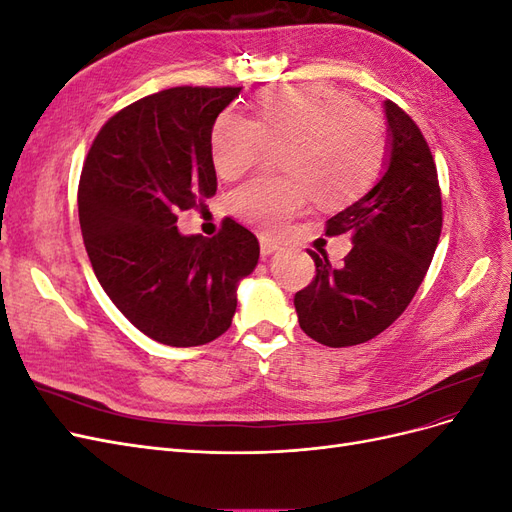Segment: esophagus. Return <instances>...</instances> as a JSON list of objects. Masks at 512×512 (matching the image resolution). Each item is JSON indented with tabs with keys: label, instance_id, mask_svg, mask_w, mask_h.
Listing matches in <instances>:
<instances>
[{
	"label": "esophagus",
	"instance_id": "obj_1",
	"mask_svg": "<svg viewBox=\"0 0 512 512\" xmlns=\"http://www.w3.org/2000/svg\"><path fill=\"white\" fill-rule=\"evenodd\" d=\"M275 250H277V245H275L271 239H267V237L260 239V254H262V256H269V254H273Z\"/></svg>",
	"mask_w": 512,
	"mask_h": 512
}]
</instances>
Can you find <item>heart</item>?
I'll return each mask as SVG.
<instances>
[{
	"mask_svg": "<svg viewBox=\"0 0 512 512\" xmlns=\"http://www.w3.org/2000/svg\"><path fill=\"white\" fill-rule=\"evenodd\" d=\"M286 147L288 177H258L232 196V213L265 235H280L307 207H346L382 173L386 130L382 119L329 85H288L258 100L256 119L224 111L209 136L211 162L224 181H237Z\"/></svg>",
	"mask_w": 512,
	"mask_h": 512,
	"instance_id": "1",
	"label": "heart"
}]
</instances>
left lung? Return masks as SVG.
Segmentation results:
<instances>
[{"mask_svg":"<svg viewBox=\"0 0 512 512\" xmlns=\"http://www.w3.org/2000/svg\"><path fill=\"white\" fill-rule=\"evenodd\" d=\"M391 158L384 177L324 224L327 237L352 235L339 267L307 250L316 275L294 294L307 337L329 348L365 344L406 312L431 265L442 232L438 170L421 128L386 100Z\"/></svg>","mask_w":512,"mask_h":512,"instance_id":"obj_1","label":"left lung"}]
</instances>
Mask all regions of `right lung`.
Segmentation results:
<instances>
[{"label": "right lung", "instance_id": "1", "mask_svg": "<svg viewBox=\"0 0 512 512\" xmlns=\"http://www.w3.org/2000/svg\"><path fill=\"white\" fill-rule=\"evenodd\" d=\"M241 87H170L121 108L91 143L79 222L104 292L138 331L166 346L218 339L237 282L260 256L254 232L224 218L218 235L183 237L179 211L218 190L209 136Z\"/></svg>", "mask_w": 512, "mask_h": 512}]
</instances>
